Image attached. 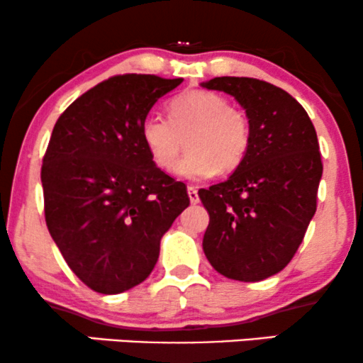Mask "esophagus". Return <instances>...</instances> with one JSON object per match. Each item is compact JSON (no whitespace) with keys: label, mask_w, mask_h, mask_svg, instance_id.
Returning <instances> with one entry per match:
<instances>
[{"label":"esophagus","mask_w":363,"mask_h":363,"mask_svg":"<svg viewBox=\"0 0 363 363\" xmlns=\"http://www.w3.org/2000/svg\"><path fill=\"white\" fill-rule=\"evenodd\" d=\"M189 196L191 203H199V190H196L195 186H189Z\"/></svg>","instance_id":"34e87169"}]
</instances>
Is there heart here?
Masks as SVG:
<instances>
[{"label":"heart","mask_w":363,"mask_h":363,"mask_svg":"<svg viewBox=\"0 0 363 363\" xmlns=\"http://www.w3.org/2000/svg\"><path fill=\"white\" fill-rule=\"evenodd\" d=\"M141 140L156 167H173L186 140V153L177 173L203 180L213 173H229L242 163L250 146L249 116L229 104L220 94L195 89L174 97L169 119L150 113L141 123Z\"/></svg>","instance_id":"obj_1"}]
</instances>
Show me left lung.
<instances>
[{"label": "left lung", "instance_id": "1", "mask_svg": "<svg viewBox=\"0 0 363 363\" xmlns=\"http://www.w3.org/2000/svg\"><path fill=\"white\" fill-rule=\"evenodd\" d=\"M234 96L250 121V146L229 180L200 190L210 222L203 252L229 279H266L288 266L303 242L323 173L318 138L303 106L259 79L202 84Z\"/></svg>", "mask_w": 363, "mask_h": 363}]
</instances>
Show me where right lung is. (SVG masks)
<instances>
[{
	"label": "right lung",
	"instance_id": "obj_1",
	"mask_svg": "<svg viewBox=\"0 0 363 363\" xmlns=\"http://www.w3.org/2000/svg\"><path fill=\"white\" fill-rule=\"evenodd\" d=\"M182 79L124 74L75 99L43 156L45 222L74 274L118 294L143 283L160 240L190 205L185 183L156 167L141 123Z\"/></svg>",
	"mask_w": 363,
	"mask_h": 363
}]
</instances>
